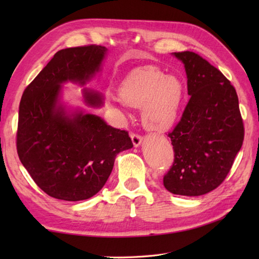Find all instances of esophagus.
I'll return each mask as SVG.
<instances>
[{
  "instance_id": "esophagus-1",
  "label": "esophagus",
  "mask_w": 259,
  "mask_h": 259,
  "mask_svg": "<svg viewBox=\"0 0 259 259\" xmlns=\"http://www.w3.org/2000/svg\"><path fill=\"white\" fill-rule=\"evenodd\" d=\"M131 140H133V144H134V146L137 148V147H139V146L141 145V142H142V137H141V136H139V135L133 134V135H131Z\"/></svg>"
}]
</instances>
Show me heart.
I'll use <instances>...</instances> for the list:
<instances>
[{
  "instance_id": "heart-1",
  "label": "heart",
  "mask_w": 259,
  "mask_h": 259,
  "mask_svg": "<svg viewBox=\"0 0 259 259\" xmlns=\"http://www.w3.org/2000/svg\"><path fill=\"white\" fill-rule=\"evenodd\" d=\"M184 84L174 75L153 67L133 71L121 82L119 98L108 96L112 109L124 106L140 109L142 123L148 130L163 131L177 121L184 101Z\"/></svg>"
}]
</instances>
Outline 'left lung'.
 I'll return each instance as SVG.
<instances>
[{"label": "left lung", "instance_id": "obj_1", "mask_svg": "<svg viewBox=\"0 0 259 259\" xmlns=\"http://www.w3.org/2000/svg\"><path fill=\"white\" fill-rule=\"evenodd\" d=\"M171 54L184 64L190 100L168 134L175 160L163 186L175 195L201 196L223 183L243 146L238 97L221 71L198 54Z\"/></svg>", "mask_w": 259, "mask_h": 259}]
</instances>
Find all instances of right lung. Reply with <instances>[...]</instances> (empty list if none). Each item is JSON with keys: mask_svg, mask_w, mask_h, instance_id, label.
<instances>
[{"mask_svg": "<svg viewBox=\"0 0 259 259\" xmlns=\"http://www.w3.org/2000/svg\"><path fill=\"white\" fill-rule=\"evenodd\" d=\"M107 54L101 46L60 50L22 96L19 158L35 184L57 199L79 201L98 194L118 153L133 148L126 131L62 99L63 85L70 82L83 88L88 108L103 107V96L85 84L100 72Z\"/></svg>", "mask_w": 259, "mask_h": 259, "instance_id": "right-lung-1", "label": "right lung"}]
</instances>
